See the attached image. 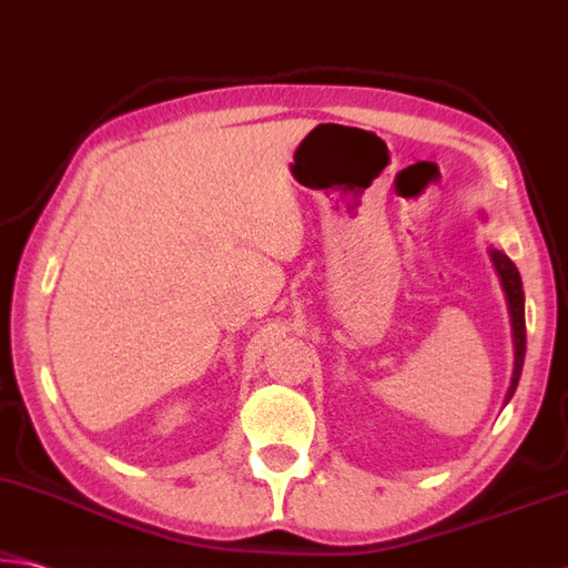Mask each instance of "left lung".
Segmentation results:
<instances>
[{
    "instance_id": "1",
    "label": "left lung",
    "mask_w": 568,
    "mask_h": 568,
    "mask_svg": "<svg viewBox=\"0 0 568 568\" xmlns=\"http://www.w3.org/2000/svg\"><path fill=\"white\" fill-rule=\"evenodd\" d=\"M490 260L495 273L500 277L503 291H506L508 311H510V326H513V346H516V368H513V382L508 389V399L516 392L520 372H524V356H526V305H524V283H520L518 267L513 260L500 250H490Z\"/></svg>"
}]
</instances>
